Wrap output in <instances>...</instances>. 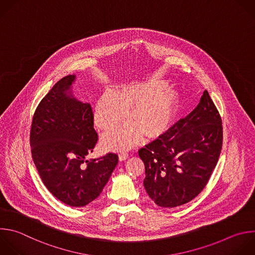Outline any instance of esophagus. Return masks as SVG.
Listing matches in <instances>:
<instances>
[{"label": "esophagus", "mask_w": 255, "mask_h": 255, "mask_svg": "<svg viewBox=\"0 0 255 255\" xmlns=\"http://www.w3.org/2000/svg\"><path fill=\"white\" fill-rule=\"evenodd\" d=\"M127 158H128V154H127V153L123 152V153L119 154V160H120V161H125Z\"/></svg>", "instance_id": "1"}]
</instances>
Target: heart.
Segmentation results:
<instances>
[{"mask_svg":"<svg viewBox=\"0 0 255 255\" xmlns=\"http://www.w3.org/2000/svg\"><path fill=\"white\" fill-rule=\"evenodd\" d=\"M162 81H148L132 84L121 93L107 89L98 99L94 119L101 129H109L127 120L130 109L136 122L118 126L102 136V144L109 150H126L139 144L145 133L157 137L168 130L176 114L177 100L171 91H163Z\"/></svg>","mask_w":255,"mask_h":255,"instance_id":"1","label":"heart"}]
</instances>
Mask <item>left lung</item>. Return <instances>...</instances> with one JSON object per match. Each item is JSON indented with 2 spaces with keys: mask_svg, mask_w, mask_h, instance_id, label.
Returning a JSON list of instances; mask_svg holds the SVG:
<instances>
[{
  "mask_svg": "<svg viewBox=\"0 0 255 255\" xmlns=\"http://www.w3.org/2000/svg\"><path fill=\"white\" fill-rule=\"evenodd\" d=\"M221 124L205 90L189 115L139 150L144 188L158 206L183 205L204 189L221 152Z\"/></svg>",
  "mask_w": 255,
  "mask_h": 255,
  "instance_id": "8db88e82",
  "label": "left lung"
}]
</instances>
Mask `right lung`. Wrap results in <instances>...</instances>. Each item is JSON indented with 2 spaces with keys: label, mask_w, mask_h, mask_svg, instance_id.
I'll return each mask as SVG.
<instances>
[{
  "label": "right lung",
  "mask_w": 255,
  "mask_h": 255,
  "mask_svg": "<svg viewBox=\"0 0 255 255\" xmlns=\"http://www.w3.org/2000/svg\"><path fill=\"white\" fill-rule=\"evenodd\" d=\"M76 75L54 85L40 102L32 122L30 143L38 173L60 201L83 207L95 200L109 181L118 155L87 160L98 135L89 103L73 94Z\"/></svg>",
  "instance_id": "add662e5"
}]
</instances>
